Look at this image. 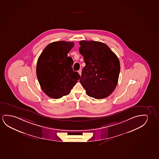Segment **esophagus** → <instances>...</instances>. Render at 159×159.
<instances>
[{
	"label": "esophagus",
	"instance_id": "34e87169",
	"mask_svg": "<svg viewBox=\"0 0 159 159\" xmlns=\"http://www.w3.org/2000/svg\"><path fill=\"white\" fill-rule=\"evenodd\" d=\"M78 73L79 74H80V75H81V69H80V70H79Z\"/></svg>",
	"mask_w": 159,
	"mask_h": 159
}]
</instances>
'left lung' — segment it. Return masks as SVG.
<instances>
[{
  "label": "left lung",
  "mask_w": 159,
  "mask_h": 159,
  "mask_svg": "<svg viewBox=\"0 0 159 159\" xmlns=\"http://www.w3.org/2000/svg\"><path fill=\"white\" fill-rule=\"evenodd\" d=\"M79 44L86 63L80 83L89 96L98 99L108 97L115 90L119 76L117 56L103 43L81 40Z\"/></svg>",
  "instance_id": "1"
}]
</instances>
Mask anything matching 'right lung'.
I'll list each match as a JSON object with an SVG mask.
<instances>
[{"label": "right lung", "mask_w": 159, "mask_h": 159, "mask_svg": "<svg viewBox=\"0 0 159 159\" xmlns=\"http://www.w3.org/2000/svg\"><path fill=\"white\" fill-rule=\"evenodd\" d=\"M73 42L58 41L48 44L37 61V76L43 91L48 97L58 99L70 93L80 78L73 71V60L68 56Z\"/></svg>", "instance_id": "add662e5"}]
</instances>
